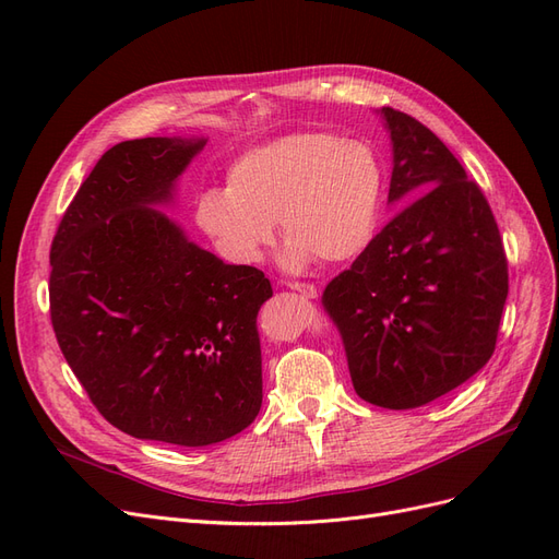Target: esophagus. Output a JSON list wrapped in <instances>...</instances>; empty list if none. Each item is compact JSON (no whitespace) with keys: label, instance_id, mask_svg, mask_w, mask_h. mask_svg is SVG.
Returning <instances> with one entry per match:
<instances>
[{"label":"esophagus","instance_id":"esophagus-1","mask_svg":"<svg viewBox=\"0 0 559 559\" xmlns=\"http://www.w3.org/2000/svg\"><path fill=\"white\" fill-rule=\"evenodd\" d=\"M286 286H289L292 292H298L300 296H306V298H317V296H319L317 286H314V284H308V282H289Z\"/></svg>","mask_w":559,"mask_h":559}]
</instances>
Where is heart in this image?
<instances>
[{"label":"heart","mask_w":559,"mask_h":559,"mask_svg":"<svg viewBox=\"0 0 559 559\" xmlns=\"http://www.w3.org/2000/svg\"><path fill=\"white\" fill-rule=\"evenodd\" d=\"M384 163L373 144L333 132H292L235 158L226 189L195 200V224L233 265H257L284 238L282 263L292 270L317 257L345 263L373 242L382 200Z\"/></svg>","instance_id":"1"}]
</instances>
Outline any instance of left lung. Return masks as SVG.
I'll list each match as a JSON object with an SVG mask.
<instances>
[{"label":"left lung","mask_w":559,"mask_h":559,"mask_svg":"<svg viewBox=\"0 0 559 559\" xmlns=\"http://www.w3.org/2000/svg\"><path fill=\"white\" fill-rule=\"evenodd\" d=\"M396 214L324 292L354 392L389 411L431 403L489 361L509 263L478 183L413 116L382 107Z\"/></svg>","instance_id":"8db88e82"}]
</instances>
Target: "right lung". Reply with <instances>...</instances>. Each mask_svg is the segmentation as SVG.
<instances>
[{
	"mask_svg": "<svg viewBox=\"0 0 559 559\" xmlns=\"http://www.w3.org/2000/svg\"><path fill=\"white\" fill-rule=\"evenodd\" d=\"M205 138L111 146L50 247V321L95 408L142 441L222 443L263 401L261 270L228 265L160 207Z\"/></svg>",
	"mask_w": 559,
	"mask_h": 559,
	"instance_id": "obj_1",
	"label": "right lung"
}]
</instances>
